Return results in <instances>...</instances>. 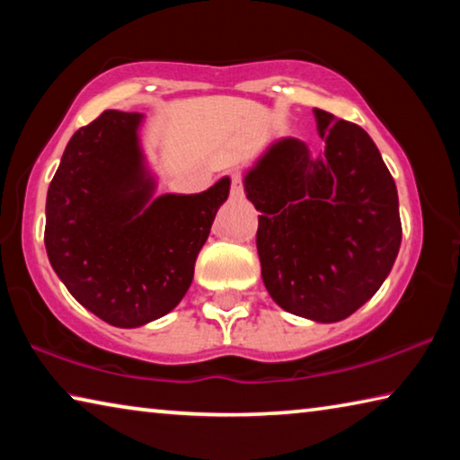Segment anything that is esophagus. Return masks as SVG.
<instances>
[{
    "mask_svg": "<svg viewBox=\"0 0 460 460\" xmlns=\"http://www.w3.org/2000/svg\"><path fill=\"white\" fill-rule=\"evenodd\" d=\"M231 199H243V178L239 172H231Z\"/></svg>",
    "mask_w": 460,
    "mask_h": 460,
    "instance_id": "obj_1",
    "label": "esophagus"
}]
</instances>
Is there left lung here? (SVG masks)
Wrapping results in <instances>:
<instances>
[{
    "mask_svg": "<svg viewBox=\"0 0 460 460\" xmlns=\"http://www.w3.org/2000/svg\"><path fill=\"white\" fill-rule=\"evenodd\" d=\"M324 152L296 137L268 146L243 176L261 213V278L278 306L339 323L385 282L402 243L398 189L363 128L314 109Z\"/></svg>",
    "mask_w": 460,
    "mask_h": 460,
    "instance_id": "8db88e82",
    "label": "left lung"
}]
</instances>
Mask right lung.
Listing matches in <instances>:
<instances>
[{"mask_svg":"<svg viewBox=\"0 0 460 460\" xmlns=\"http://www.w3.org/2000/svg\"><path fill=\"white\" fill-rule=\"evenodd\" d=\"M142 113L107 109L66 144L46 194L44 245L73 298L119 329L168 314L229 197V176L199 194H160L139 144Z\"/></svg>","mask_w":460,"mask_h":460,"instance_id":"1","label":"right lung"}]
</instances>
